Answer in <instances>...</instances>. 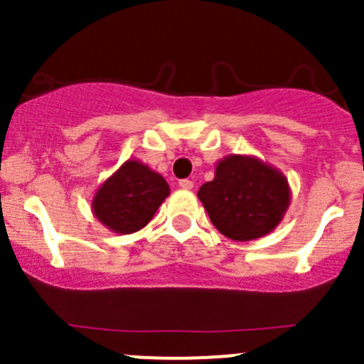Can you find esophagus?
I'll return each mask as SVG.
<instances>
[{"label": "esophagus", "mask_w": 364, "mask_h": 364, "mask_svg": "<svg viewBox=\"0 0 364 364\" xmlns=\"http://www.w3.org/2000/svg\"><path fill=\"white\" fill-rule=\"evenodd\" d=\"M178 186H180V189H186V191H189V189H193V180H189V178H186V180H180L178 182Z\"/></svg>", "instance_id": "obj_1"}]
</instances>
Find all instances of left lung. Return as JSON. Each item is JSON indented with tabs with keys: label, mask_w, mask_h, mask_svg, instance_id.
<instances>
[{
	"label": "left lung",
	"mask_w": 364,
	"mask_h": 364,
	"mask_svg": "<svg viewBox=\"0 0 364 364\" xmlns=\"http://www.w3.org/2000/svg\"><path fill=\"white\" fill-rule=\"evenodd\" d=\"M198 198L224 237L247 242L281 224L291 189L272 164L252 154H228L215 166V178L198 189Z\"/></svg>",
	"instance_id": "1"
}]
</instances>
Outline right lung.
<instances>
[{"mask_svg": "<svg viewBox=\"0 0 364 364\" xmlns=\"http://www.w3.org/2000/svg\"><path fill=\"white\" fill-rule=\"evenodd\" d=\"M167 197L166 178L140 160L129 159L96 189L91 210L109 231L129 235L147 226Z\"/></svg>", "mask_w": 364, "mask_h": 364, "instance_id": "add662e5", "label": "right lung"}]
</instances>
